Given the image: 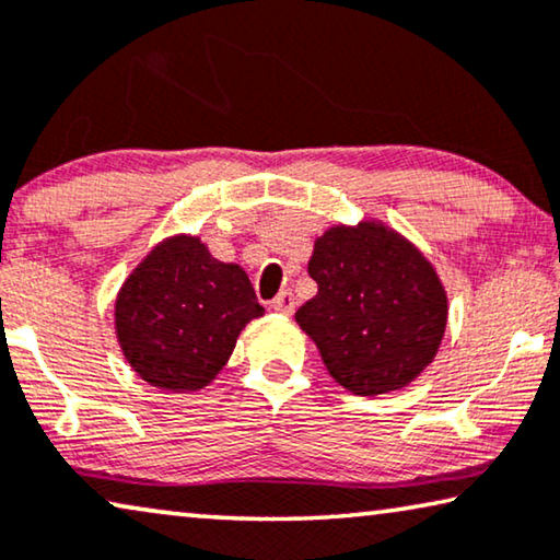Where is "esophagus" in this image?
I'll return each mask as SVG.
<instances>
[{
	"instance_id": "obj_1",
	"label": "esophagus",
	"mask_w": 560,
	"mask_h": 560,
	"mask_svg": "<svg viewBox=\"0 0 560 560\" xmlns=\"http://www.w3.org/2000/svg\"><path fill=\"white\" fill-rule=\"evenodd\" d=\"M270 307H272V311L282 313V315H293V311H295V295L290 293V290H282V293L272 300Z\"/></svg>"
}]
</instances>
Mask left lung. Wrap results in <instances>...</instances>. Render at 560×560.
I'll return each mask as SVG.
<instances>
[{
    "mask_svg": "<svg viewBox=\"0 0 560 560\" xmlns=\"http://www.w3.org/2000/svg\"><path fill=\"white\" fill-rule=\"evenodd\" d=\"M307 272L318 295L295 320L340 386L376 396L407 386L436 355L447 293L432 262L378 222L330 226L315 240Z\"/></svg>",
    "mask_w": 560,
    "mask_h": 560,
    "instance_id": "obj_1",
    "label": "left lung"
}]
</instances>
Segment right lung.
Returning a JSON list of instances; mask_svg holds the SVG:
<instances>
[{
	"instance_id": "1",
	"label": "right lung",
	"mask_w": 560,
	"mask_h": 560,
	"mask_svg": "<svg viewBox=\"0 0 560 560\" xmlns=\"http://www.w3.org/2000/svg\"><path fill=\"white\" fill-rule=\"evenodd\" d=\"M265 307L240 265L199 237L153 247L116 298V334L136 374L164 392H197L230 361L240 330Z\"/></svg>"
}]
</instances>
